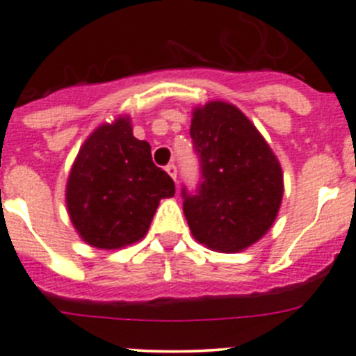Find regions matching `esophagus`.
Instances as JSON below:
<instances>
[{"mask_svg": "<svg viewBox=\"0 0 356 356\" xmlns=\"http://www.w3.org/2000/svg\"><path fill=\"white\" fill-rule=\"evenodd\" d=\"M165 170H167V174L170 175L174 181H177V167H175V163H168L167 167H165Z\"/></svg>", "mask_w": 356, "mask_h": 356, "instance_id": "34e87169", "label": "esophagus"}]
</instances>
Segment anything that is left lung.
Instances as JSON below:
<instances>
[{
	"label": "left lung",
	"mask_w": 356,
	"mask_h": 356,
	"mask_svg": "<svg viewBox=\"0 0 356 356\" xmlns=\"http://www.w3.org/2000/svg\"><path fill=\"white\" fill-rule=\"evenodd\" d=\"M189 134L202 170L195 195L182 188L193 236L227 254L250 247L268 233L280 210V161L254 123L229 102L195 108Z\"/></svg>",
	"instance_id": "obj_1"
}]
</instances>
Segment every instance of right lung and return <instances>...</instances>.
<instances>
[{
    "label": "right lung",
    "instance_id": "add662e5",
    "mask_svg": "<svg viewBox=\"0 0 356 356\" xmlns=\"http://www.w3.org/2000/svg\"><path fill=\"white\" fill-rule=\"evenodd\" d=\"M174 181L151 158V146L132 134L129 116L104 123L83 143L65 186V203L83 241L102 250L144 238Z\"/></svg>",
    "mask_w": 356,
    "mask_h": 356
}]
</instances>
